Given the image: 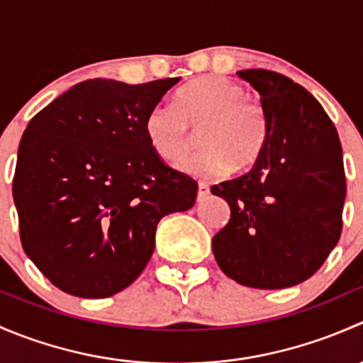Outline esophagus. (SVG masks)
<instances>
[{
	"label": "esophagus",
	"instance_id": "34e87169",
	"mask_svg": "<svg viewBox=\"0 0 363 363\" xmlns=\"http://www.w3.org/2000/svg\"><path fill=\"white\" fill-rule=\"evenodd\" d=\"M208 195H211V191H208V186L207 184H199V193H196V202H205V200L208 199Z\"/></svg>",
	"mask_w": 363,
	"mask_h": 363
}]
</instances>
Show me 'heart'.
<instances>
[{
	"label": "heart",
	"instance_id": "heart-1",
	"mask_svg": "<svg viewBox=\"0 0 363 363\" xmlns=\"http://www.w3.org/2000/svg\"><path fill=\"white\" fill-rule=\"evenodd\" d=\"M200 130L205 147L179 161L177 168L196 179H214L250 168L269 137L265 108L240 84L205 75L177 91L172 105H155L145 116V135L160 158L175 161L186 155Z\"/></svg>",
	"mask_w": 363,
	"mask_h": 363
}]
</instances>
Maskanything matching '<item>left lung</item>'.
<instances>
[{
	"mask_svg": "<svg viewBox=\"0 0 363 363\" xmlns=\"http://www.w3.org/2000/svg\"><path fill=\"white\" fill-rule=\"evenodd\" d=\"M237 75L262 96L269 137L247 174L211 188L230 205L212 251L239 284L281 290L309 279L337 246L346 199L342 147L330 117L302 86L269 69Z\"/></svg>",
	"mask_w": 363,
	"mask_h": 363,
	"instance_id": "obj_1",
	"label": "left lung"
}]
</instances>
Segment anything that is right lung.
<instances>
[{
  "mask_svg": "<svg viewBox=\"0 0 363 363\" xmlns=\"http://www.w3.org/2000/svg\"><path fill=\"white\" fill-rule=\"evenodd\" d=\"M179 80H84L29 121L12 186L21 242L65 294L105 298L130 286L160 219L195 203L196 182L145 135L147 112Z\"/></svg>",
  "mask_w": 363,
  "mask_h": 363,
  "instance_id": "obj_1",
  "label": "right lung"
}]
</instances>
